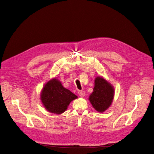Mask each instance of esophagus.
<instances>
[{
  "mask_svg": "<svg viewBox=\"0 0 154 154\" xmlns=\"http://www.w3.org/2000/svg\"><path fill=\"white\" fill-rule=\"evenodd\" d=\"M78 94L80 95V96H82V97H83V96H85V91H79L78 92Z\"/></svg>",
  "mask_w": 154,
  "mask_h": 154,
  "instance_id": "34e87169",
  "label": "esophagus"
}]
</instances>
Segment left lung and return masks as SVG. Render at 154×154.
<instances>
[{"mask_svg": "<svg viewBox=\"0 0 154 154\" xmlns=\"http://www.w3.org/2000/svg\"><path fill=\"white\" fill-rule=\"evenodd\" d=\"M114 94V88L101 77H97L94 82L93 92L89 100L93 107L98 112H103L110 106Z\"/></svg>", "mask_w": 154, "mask_h": 154, "instance_id": "1", "label": "left lung"}]
</instances>
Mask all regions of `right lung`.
<instances>
[{
	"label": "right lung",
	"mask_w": 154,
	"mask_h": 154,
	"mask_svg": "<svg viewBox=\"0 0 154 154\" xmlns=\"http://www.w3.org/2000/svg\"><path fill=\"white\" fill-rule=\"evenodd\" d=\"M77 97L55 78L46 83L41 93V100L45 109L57 114L66 111L71 101Z\"/></svg>",
	"instance_id": "obj_1"
}]
</instances>
